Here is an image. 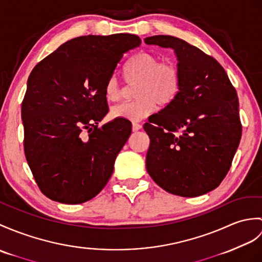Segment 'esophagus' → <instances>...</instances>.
I'll return each instance as SVG.
<instances>
[{
  "mask_svg": "<svg viewBox=\"0 0 262 262\" xmlns=\"http://www.w3.org/2000/svg\"><path fill=\"white\" fill-rule=\"evenodd\" d=\"M139 129H142V125L138 123H133V132H138Z\"/></svg>",
  "mask_w": 262,
  "mask_h": 262,
  "instance_id": "1",
  "label": "esophagus"
}]
</instances>
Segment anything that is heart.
<instances>
[{
    "label": "heart",
    "instance_id": "obj_1",
    "mask_svg": "<svg viewBox=\"0 0 262 262\" xmlns=\"http://www.w3.org/2000/svg\"><path fill=\"white\" fill-rule=\"evenodd\" d=\"M126 80L137 81L134 88L135 99L112 108L115 119L138 121L154 112L155 103L160 107L169 105L178 96L181 84L179 67L171 61H162L156 54L142 51L134 56L124 68ZM103 94L108 101H117L123 95V86L116 75L107 79Z\"/></svg>",
    "mask_w": 262,
    "mask_h": 262
}]
</instances>
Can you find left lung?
Returning <instances> with one entry per match:
<instances>
[{"label":"left lung","instance_id":"1","mask_svg":"<svg viewBox=\"0 0 262 262\" xmlns=\"http://www.w3.org/2000/svg\"><path fill=\"white\" fill-rule=\"evenodd\" d=\"M145 43L174 49L181 72L178 96L144 124L150 139L146 168L168 193L202 195L226 178L240 143L236 90L213 57L186 41L154 35Z\"/></svg>","mask_w":262,"mask_h":262}]
</instances>
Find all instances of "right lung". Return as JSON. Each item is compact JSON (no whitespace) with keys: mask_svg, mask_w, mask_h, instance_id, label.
Returning a JSON list of instances; mask_svg holds the SVG:
<instances>
[{"mask_svg":"<svg viewBox=\"0 0 262 262\" xmlns=\"http://www.w3.org/2000/svg\"><path fill=\"white\" fill-rule=\"evenodd\" d=\"M137 35H82L64 42L36 64L22 101L24 154L45 195L66 204L87 202L114 172L132 123L108 113L107 79L125 53L141 46Z\"/></svg>","mask_w":262,"mask_h":262,"instance_id":"obj_1","label":"right lung"}]
</instances>
